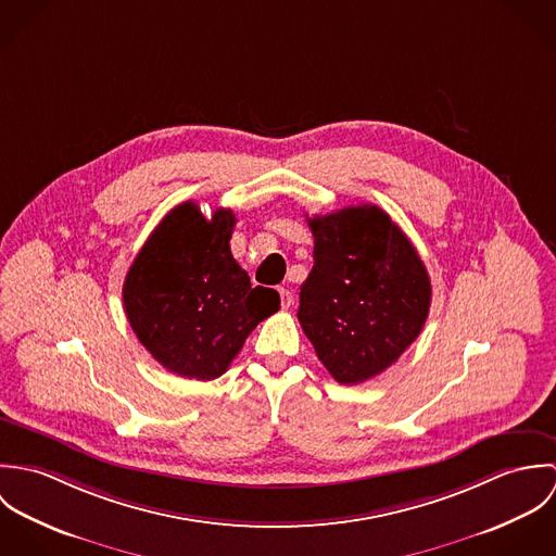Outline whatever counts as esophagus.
<instances>
[{
  "label": "esophagus",
  "mask_w": 556,
  "mask_h": 556,
  "mask_svg": "<svg viewBox=\"0 0 556 556\" xmlns=\"http://www.w3.org/2000/svg\"><path fill=\"white\" fill-rule=\"evenodd\" d=\"M278 293H280V306H282V311H289V308L293 306V293H291L289 289H280Z\"/></svg>",
  "instance_id": "1"
}]
</instances>
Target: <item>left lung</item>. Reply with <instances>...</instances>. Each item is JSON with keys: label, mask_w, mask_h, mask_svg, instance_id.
I'll use <instances>...</instances> for the list:
<instances>
[{"label": "left lung", "mask_w": 556, "mask_h": 556, "mask_svg": "<svg viewBox=\"0 0 556 556\" xmlns=\"http://www.w3.org/2000/svg\"><path fill=\"white\" fill-rule=\"evenodd\" d=\"M308 225L315 265L298 318L327 372L357 386L388 370L419 336L432 300L430 276L377 205L344 207Z\"/></svg>", "instance_id": "left-lung-1"}]
</instances>
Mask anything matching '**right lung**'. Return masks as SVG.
Returning <instances> with one entry per match:
<instances>
[{"label":"right lung","instance_id":"right-lung-1","mask_svg":"<svg viewBox=\"0 0 556 556\" xmlns=\"http://www.w3.org/2000/svg\"><path fill=\"white\" fill-rule=\"evenodd\" d=\"M233 227L231 210L207 220L186 201L160 220L126 274L122 298L132 331L184 379L225 375L250 331L280 308V295L252 287L233 258Z\"/></svg>","mask_w":556,"mask_h":556}]
</instances>
